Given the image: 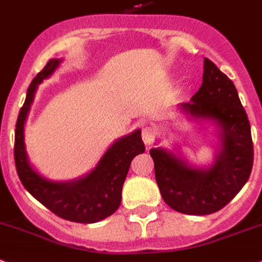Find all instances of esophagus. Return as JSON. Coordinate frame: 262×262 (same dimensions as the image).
<instances>
[{
	"label": "esophagus",
	"mask_w": 262,
	"mask_h": 262,
	"mask_svg": "<svg viewBox=\"0 0 262 262\" xmlns=\"http://www.w3.org/2000/svg\"><path fill=\"white\" fill-rule=\"evenodd\" d=\"M142 138H143V142L146 146H151L155 140V131L154 128L148 126H143L142 127Z\"/></svg>",
	"instance_id": "34e87169"
}]
</instances>
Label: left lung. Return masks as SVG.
<instances>
[{"mask_svg": "<svg viewBox=\"0 0 262 262\" xmlns=\"http://www.w3.org/2000/svg\"><path fill=\"white\" fill-rule=\"evenodd\" d=\"M179 107L187 115L219 127L220 151L211 167L198 168L178 152L151 148L156 183L172 209L199 216L214 213L237 195L252 172L253 142L247 113L233 82L208 58L200 89L191 102Z\"/></svg>", "mask_w": 262, "mask_h": 262, "instance_id": "obj_1", "label": "left lung"}]
</instances>
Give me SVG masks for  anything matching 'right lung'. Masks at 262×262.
<instances>
[{
  "instance_id": "1",
  "label": "right lung",
  "mask_w": 262,
  "mask_h": 262,
  "mask_svg": "<svg viewBox=\"0 0 262 262\" xmlns=\"http://www.w3.org/2000/svg\"><path fill=\"white\" fill-rule=\"evenodd\" d=\"M62 59H50L42 71L31 80L26 99L15 124L14 160L22 185L33 198L64 220L91 224L108 217L119 208L123 183L128 173L131 160L144 152L142 131L116 140L107 149L97 167L86 176L71 182H51L35 171L29 163L24 142V127L34 100L38 84L57 70Z\"/></svg>"
}]
</instances>
